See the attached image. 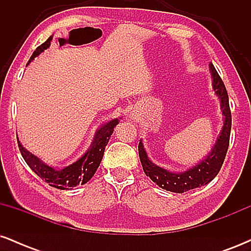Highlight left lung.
I'll list each match as a JSON object with an SVG mask.
<instances>
[{"mask_svg": "<svg viewBox=\"0 0 251 251\" xmlns=\"http://www.w3.org/2000/svg\"><path fill=\"white\" fill-rule=\"evenodd\" d=\"M209 68L212 77V88H214L216 96L220 99L221 112L223 116V126H222L220 134L209 153L200 163H197L186 171L174 172L152 163L146 153L143 142L142 140L139 142L138 150H139V158L144 172L159 188L166 190V191L183 194L189 190L206 185L220 172L222 164L226 158L227 148H229L230 131H231V112L229 107V97H227L226 86L211 62H210Z\"/></svg>", "mask_w": 251, "mask_h": 251, "instance_id": "8db88e82", "label": "left lung"}]
</instances>
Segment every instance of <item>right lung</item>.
I'll return each mask as SVG.
<instances>
[{"label": "right lung", "instance_id": "right-lung-1", "mask_svg": "<svg viewBox=\"0 0 251 251\" xmlns=\"http://www.w3.org/2000/svg\"><path fill=\"white\" fill-rule=\"evenodd\" d=\"M51 39H53V36H50L47 41L36 48V50L34 51L29 61H28L27 66L37 55H40L42 51H45V50L50 48ZM120 119L122 118H114V119L102 124L97 129L93 138V142H92L87 151L76 162L70 164L68 166H65L63 169H55L53 166L46 164L45 162H42L37 155L33 154L27 149L24 148V145L20 142L19 138H17V143H19L20 151H21L25 162L27 163V165L40 178H42L46 183H48L50 186H54L56 189L71 190L74 186L79 185V184H81V185L82 184H86L93 177L94 174H96L97 169L99 168L100 163H101L106 145H107L109 138H111V135L114 131V127L119 124Z\"/></svg>", "mask_w": 251, "mask_h": 251}]
</instances>
